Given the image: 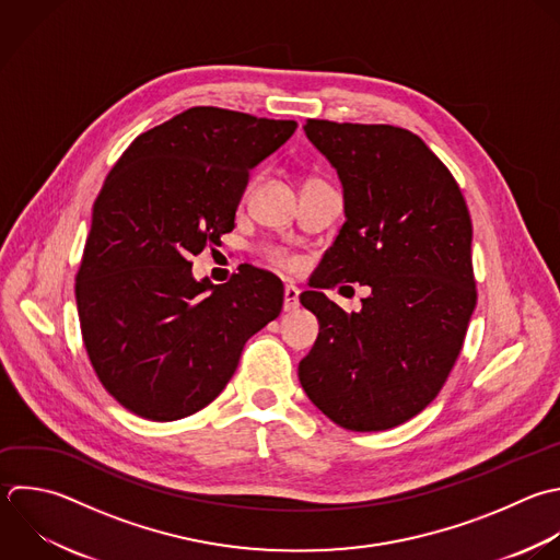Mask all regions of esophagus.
Listing matches in <instances>:
<instances>
[{
    "label": "esophagus",
    "instance_id": "obj_1",
    "mask_svg": "<svg viewBox=\"0 0 560 560\" xmlns=\"http://www.w3.org/2000/svg\"><path fill=\"white\" fill-rule=\"evenodd\" d=\"M300 306V289L295 284L284 287V311H295Z\"/></svg>",
    "mask_w": 560,
    "mask_h": 560
}]
</instances>
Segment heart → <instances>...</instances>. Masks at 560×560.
Returning <instances> with one entry per match:
<instances>
[{"mask_svg":"<svg viewBox=\"0 0 560 560\" xmlns=\"http://www.w3.org/2000/svg\"><path fill=\"white\" fill-rule=\"evenodd\" d=\"M267 258H269L271 265H276L278 269H284V271H295L302 265V260L295 254H291L287 249H280V247H269Z\"/></svg>","mask_w":560,"mask_h":560,"instance_id":"heart-1","label":"heart"}]
</instances>
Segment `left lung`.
I'll list each match as a JSON object with an SVG mask.
<instances>
[{"mask_svg":"<svg viewBox=\"0 0 560 560\" xmlns=\"http://www.w3.org/2000/svg\"><path fill=\"white\" fill-rule=\"evenodd\" d=\"M306 138L343 184L346 223L300 302L319 335L298 376L319 411L350 431L420 413L446 383L477 302L472 225L451 171L411 131L308 118ZM368 283L348 316L322 293Z\"/></svg>","mask_w":560,"mask_h":560,"instance_id":"1","label":"left lung"}]
</instances>
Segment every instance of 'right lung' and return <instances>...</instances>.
Segmentation results:
<instances>
[{"instance_id": "add662e5", "label": "right lung", "mask_w": 560, "mask_h": 560, "mask_svg": "<svg viewBox=\"0 0 560 560\" xmlns=\"http://www.w3.org/2000/svg\"><path fill=\"white\" fill-rule=\"evenodd\" d=\"M293 120L192 107L138 136L109 171L77 273L83 343L103 387L129 411L168 422L210 405L245 341L282 311V282L252 265L225 284L192 278L219 245L249 171Z\"/></svg>"}]
</instances>
